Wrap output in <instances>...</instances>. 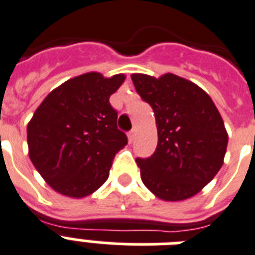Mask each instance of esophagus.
<instances>
[{
  "instance_id": "1",
  "label": "esophagus",
  "mask_w": 255,
  "mask_h": 255,
  "mask_svg": "<svg viewBox=\"0 0 255 255\" xmlns=\"http://www.w3.org/2000/svg\"><path fill=\"white\" fill-rule=\"evenodd\" d=\"M134 140V129H132L131 132H128V141L132 142Z\"/></svg>"
}]
</instances>
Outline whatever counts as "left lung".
<instances>
[{"label": "left lung", "mask_w": 255, "mask_h": 255, "mask_svg": "<svg viewBox=\"0 0 255 255\" xmlns=\"http://www.w3.org/2000/svg\"><path fill=\"white\" fill-rule=\"evenodd\" d=\"M131 78L152 106L158 133L153 156L136 160L142 183L165 202L192 198L224 163L228 132L219 110L202 88L177 74Z\"/></svg>", "instance_id": "1"}]
</instances>
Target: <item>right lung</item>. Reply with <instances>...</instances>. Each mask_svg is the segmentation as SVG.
<instances>
[{"mask_svg": "<svg viewBox=\"0 0 255 255\" xmlns=\"http://www.w3.org/2000/svg\"><path fill=\"white\" fill-rule=\"evenodd\" d=\"M126 74L89 72L53 89L27 124L28 156L61 195L81 199L107 181L113 158L127 145L110 97Z\"/></svg>", "mask_w": 255, "mask_h": 255, "instance_id": "1", "label": "right lung"}]
</instances>
